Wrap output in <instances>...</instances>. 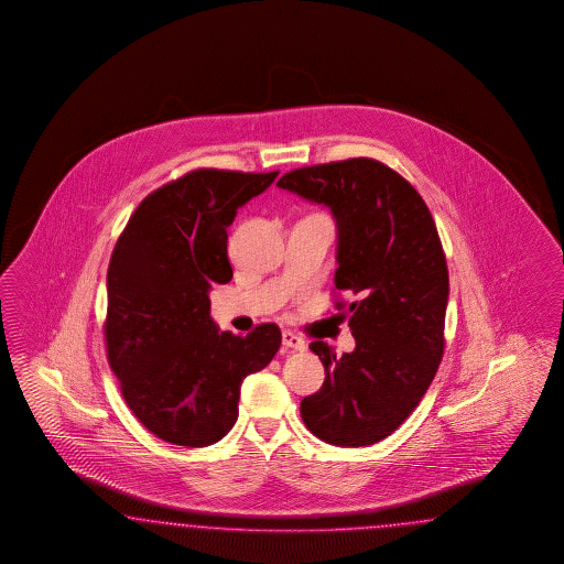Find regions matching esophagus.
I'll list each match as a JSON object with an SVG mask.
<instances>
[{
	"mask_svg": "<svg viewBox=\"0 0 564 564\" xmlns=\"http://www.w3.org/2000/svg\"><path fill=\"white\" fill-rule=\"evenodd\" d=\"M283 345L291 347V349H297V351L306 349V341L300 335L291 333V330H283Z\"/></svg>",
	"mask_w": 564,
	"mask_h": 564,
	"instance_id": "1",
	"label": "esophagus"
}]
</instances>
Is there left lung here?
Here are the masks:
<instances>
[{
    "label": "left lung",
    "mask_w": 564,
    "mask_h": 564,
    "mask_svg": "<svg viewBox=\"0 0 564 564\" xmlns=\"http://www.w3.org/2000/svg\"><path fill=\"white\" fill-rule=\"evenodd\" d=\"M276 186L330 206L339 227L333 304L349 312L356 339L341 358L310 343L325 382L302 399V420L328 444L378 443L420 405L443 359L448 269L436 223L403 175L368 156L300 167ZM341 290L359 300L347 305Z\"/></svg>",
    "instance_id": "obj_1"
}]
</instances>
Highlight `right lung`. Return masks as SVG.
Listing matches in <instances>:
<instances>
[{
	"mask_svg": "<svg viewBox=\"0 0 564 564\" xmlns=\"http://www.w3.org/2000/svg\"><path fill=\"white\" fill-rule=\"evenodd\" d=\"M279 171H188L130 215L107 269V361L138 422L180 446L217 443L238 420L239 387L281 347L274 323L219 333L213 283L231 281L227 227Z\"/></svg>",
	"mask_w": 564,
	"mask_h": 564,
	"instance_id": "obj_1",
	"label": "right lung"
}]
</instances>
